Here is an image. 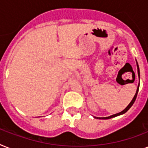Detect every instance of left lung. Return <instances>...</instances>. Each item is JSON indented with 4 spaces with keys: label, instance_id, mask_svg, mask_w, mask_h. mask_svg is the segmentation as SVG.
I'll return each mask as SVG.
<instances>
[{
    "label": "left lung",
    "instance_id": "8db88e82",
    "mask_svg": "<svg viewBox=\"0 0 148 148\" xmlns=\"http://www.w3.org/2000/svg\"><path fill=\"white\" fill-rule=\"evenodd\" d=\"M137 61V60H136ZM137 67H138V77H139V81H140V70H139V66H138V62H137ZM139 86H140V84H138V88H137V91H136V94L135 95H134V97H133V99H132V101L130 102V103H129L128 105H127V107L124 110H123L122 111H121L120 113H117V114H113L111 115V116H109V117H94L95 118H97V119H103V120H106V119H110V118H112V117H117V116H119V115H121V114H124V113H126L127 110L130 109V108H131V106L133 105V103H134V101H135L136 100V97H137V95H138V90H139Z\"/></svg>",
    "mask_w": 148,
    "mask_h": 148
}]
</instances>
